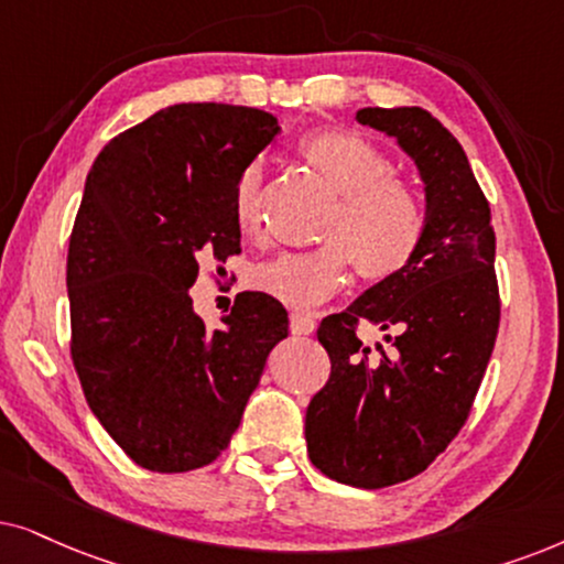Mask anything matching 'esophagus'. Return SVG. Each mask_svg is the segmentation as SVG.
Segmentation results:
<instances>
[{"mask_svg":"<svg viewBox=\"0 0 564 564\" xmlns=\"http://www.w3.org/2000/svg\"><path fill=\"white\" fill-rule=\"evenodd\" d=\"M317 329V319L306 312L291 314V333L294 335H312Z\"/></svg>","mask_w":564,"mask_h":564,"instance_id":"obj_1","label":"esophagus"}]
</instances>
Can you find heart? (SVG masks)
<instances>
[{
	"label": "heart",
	"mask_w": 564,
	"mask_h": 564,
	"mask_svg": "<svg viewBox=\"0 0 564 564\" xmlns=\"http://www.w3.org/2000/svg\"><path fill=\"white\" fill-rule=\"evenodd\" d=\"M299 152L340 195L322 229L325 245L281 252L250 270L254 291L310 310L335 294L356 268L360 281L387 283L417 258L427 229L425 200L394 162L371 141L350 131H317L302 139ZM262 164L239 172L231 214L245 237L260 235Z\"/></svg>",
	"instance_id": "heart-1"
}]
</instances>
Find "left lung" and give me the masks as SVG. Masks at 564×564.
Listing matches in <instances>:
<instances>
[{"instance_id":"1","label":"left lung","mask_w":564,"mask_h":564,"mask_svg":"<svg viewBox=\"0 0 564 564\" xmlns=\"http://www.w3.org/2000/svg\"><path fill=\"white\" fill-rule=\"evenodd\" d=\"M356 118L417 164L427 229L404 273L322 319L333 369L304 433L322 475L379 490L427 469L467 423L498 337L500 294L490 204L452 131L423 108H364ZM360 321L386 343L369 349L355 335Z\"/></svg>"}]
</instances>
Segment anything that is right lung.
Segmentation results:
<instances>
[{
    "mask_svg": "<svg viewBox=\"0 0 564 564\" xmlns=\"http://www.w3.org/2000/svg\"><path fill=\"white\" fill-rule=\"evenodd\" d=\"M278 131L265 110L180 102L110 139L89 170L66 258L72 360L139 467L212 464L289 335L286 310L260 291L237 294L219 329L191 299L200 260L239 252L235 183Z\"/></svg>",
    "mask_w": 564,
    "mask_h": 564,
    "instance_id": "obj_1",
    "label": "right lung"
}]
</instances>
